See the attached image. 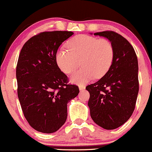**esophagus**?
Segmentation results:
<instances>
[{
	"label": "esophagus",
	"instance_id": "1",
	"mask_svg": "<svg viewBox=\"0 0 152 152\" xmlns=\"http://www.w3.org/2000/svg\"><path fill=\"white\" fill-rule=\"evenodd\" d=\"M85 88H86V86H83V85H81V86H79L80 91H83V90H84Z\"/></svg>",
	"mask_w": 152,
	"mask_h": 152
}]
</instances>
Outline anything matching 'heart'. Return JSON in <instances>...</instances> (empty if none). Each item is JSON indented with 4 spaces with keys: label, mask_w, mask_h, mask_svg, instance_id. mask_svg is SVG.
I'll list each match as a JSON object with an SVG mask.
<instances>
[{
    "label": "heart",
    "mask_w": 152,
    "mask_h": 152,
    "mask_svg": "<svg viewBox=\"0 0 152 152\" xmlns=\"http://www.w3.org/2000/svg\"><path fill=\"white\" fill-rule=\"evenodd\" d=\"M56 53V63L63 72L70 74L77 67L79 60L82 67L75 72L70 80L75 84H85L94 77L104 75L112 65L113 46L107 40L94 36L78 35Z\"/></svg>",
    "instance_id": "b5f03b06"
}]
</instances>
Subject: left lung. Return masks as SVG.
I'll list each match as a JSON object with an SVG mask.
<instances>
[{"label": "left lung", "instance_id": "1", "mask_svg": "<svg viewBox=\"0 0 152 152\" xmlns=\"http://www.w3.org/2000/svg\"><path fill=\"white\" fill-rule=\"evenodd\" d=\"M113 46L114 58L107 72L86 87L91 118L106 130H114L126 122L135 109L138 94V58L128 40L113 31L96 32Z\"/></svg>", "mask_w": 152, "mask_h": 152}]
</instances>
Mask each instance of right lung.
Returning a JSON list of instances; mask_svg holds the SVG:
<instances>
[{"label":"right lung","instance_id":"right-lung-1","mask_svg":"<svg viewBox=\"0 0 152 152\" xmlns=\"http://www.w3.org/2000/svg\"><path fill=\"white\" fill-rule=\"evenodd\" d=\"M74 32H43L29 39L22 47L16 75L17 94L26 120L37 131L52 133L65 123L67 103L79 94L56 63V53Z\"/></svg>","mask_w":152,"mask_h":152}]
</instances>
